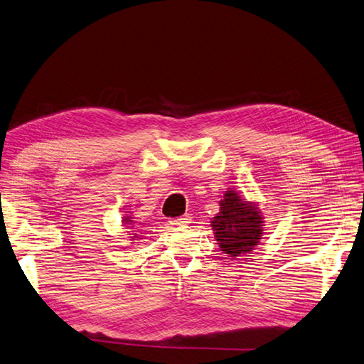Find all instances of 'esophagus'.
Segmentation results:
<instances>
[{
	"label": "esophagus",
	"mask_w": 364,
	"mask_h": 364,
	"mask_svg": "<svg viewBox=\"0 0 364 364\" xmlns=\"http://www.w3.org/2000/svg\"><path fill=\"white\" fill-rule=\"evenodd\" d=\"M190 221H191V216L183 215V216L176 218V220H171V221H169V224H171V225H183V224H188Z\"/></svg>",
	"instance_id": "obj_1"
}]
</instances>
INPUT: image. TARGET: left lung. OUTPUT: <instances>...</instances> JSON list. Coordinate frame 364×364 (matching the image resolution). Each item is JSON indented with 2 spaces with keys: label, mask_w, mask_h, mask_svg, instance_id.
I'll return each mask as SVG.
<instances>
[{
  "label": "left lung",
  "mask_w": 364,
  "mask_h": 364,
  "mask_svg": "<svg viewBox=\"0 0 364 364\" xmlns=\"http://www.w3.org/2000/svg\"><path fill=\"white\" fill-rule=\"evenodd\" d=\"M264 221L257 203L241 198L229 188L220 200V213L212 218V229L220 249L229 257L252 252L263 237Z\"/></svg>",
  "instance_id": "1"
}]
</instances>
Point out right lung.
<instances>
[{
    "label": "right lung",
    "mask_w": 364,
    "mask_h": 364,
    "mask_svg": "<svg viewBox=\"0 0 364 364\" xmlns=\"http://www.w3.org/2000/svg\"><path fill=\"white\" fill-rule=\"evenodd\" d=\"M123 225H126V229H129L131 230L132 233H129V235H132V237H129L131 240H139L140 237H139V233H134L135 230V221H134V218L132 216H124L123 218Z\"/></svg>",
    "instance_id": "add662e5"
}]
</instances>
